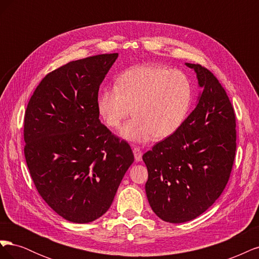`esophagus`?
Returning <instances> with one entry per match:
<instances>
[{"instance_id":"obj_1","label":"esophagus","mask_w":259,"mask_h":259,"mask_svg":"<svg viewBox=\"0 0 259 259\" xmlns=\"http://www.w3.org/2000/svg\"><path fill=\"white\" fill-rule=\"evenodd\" d=\"M133 152H134L135 160H136L137 162L142 161V159H143V151H142V149H140L139 147H135L134 149H133Z\"/></svg>"}]
</instances>
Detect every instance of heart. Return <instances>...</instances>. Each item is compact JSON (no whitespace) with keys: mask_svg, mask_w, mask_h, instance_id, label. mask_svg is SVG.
Segmentation results:
<instances>
[{"mask_svg":"<svg viewBox=\"0 0 259 259\" xmlns=\"http://www.w3.org/2000/svg\"><path fill=\"white\" fill-rule=\"evenodd\" d=\"M192 99V83L183 71L138 66L124 71L114 88L101 90L97 109L112 130L119 128L132 110L134 117L123 127L122 136L146 143L152 137L165 139L175 134L189 113Z\"/></svg>","mask_w":259,"mask_h":259,"instance_id":"heart-1","label":"heart"}]
</instances>
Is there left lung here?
Segmentation results:
<instances>
[{"label":"left lung","instance_id":"obj_1","mask_svg":"<svg viewBox=\"0 0 259 259\" xmlns=\"http://www.w3.org/2000/svg\"><path fill=\"white\" fill-rule=\"evenodd\" d=\"M186 65L203 88L199 103L175 134L143 155L149 204L171 224L189 222L214 204L228 184L237 151L236 114L225 89L207 68Z\"/></svg>","mask_w":259,"mask_h":259}]
</instances>
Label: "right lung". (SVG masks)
<instances>
[{
  "instance_id": "add662e5",
  "label": "right lung",
  "mask_w": 259,
  "mask_h": 259,
  "mask_svg": "<svg viewBox=\"0 0 259 259\" xmlns=\"http://www.w3.org/2000/svg\"><path fill=\"white\" fill-rule=\"evenodd\" d=\"M117 53L70 61L46 74L23 121L25 158L38 194L62 218L91 223L112 204L134 154L100 122L99 85Z\"/></svg>"
}]
</instances>
